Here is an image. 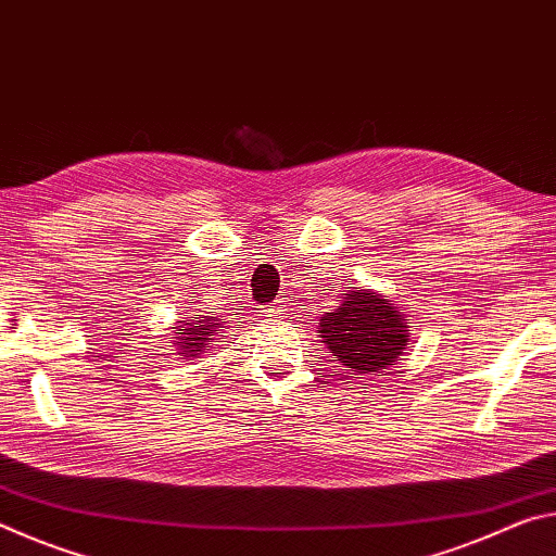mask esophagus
<instances>
[{
	"label": "esophagus",
	"instance_id": "obj_1",
	"mask_svg": "<svg viewBox=\"0 0 556 556\" xmlns=\"http://www.w3.org/2000/svg\"><path fill=\"white\" fill-rule=\"evenodd\" d=\"M281 312H285V306H281V301H271V304L265 308L267 316H281Z\"/></svg>",
	"mask_w": 556,
	"mask_h": 556
}]
</instances>
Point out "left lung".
<instances>
[{"label": "left lung", "instance_id": "8db88e82", "mask_svg": "<svg viewBox=\"0 0 556 556\" xmlns=\"http://www.w3.org/2000/svg\"><path fill=\"white\" fill-rule=\"evenodd\" d=\"M407 318L388 299L361 287H348L338 306L318 324L326 343L351 375H372L394 365L409 343Z\"/></svg>", "mask_w": 556, "mask_h": 556}]
</instances>
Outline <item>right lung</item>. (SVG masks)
I'll use <instances>...</instances> for the list:
<instances>
[{"label":"right lung","mask_w":556,"mask_h":556,"mask_svg":"<svg viewBox=\"0 0 556 556\" xmlns=\"http://www.w3.org/2000/svg\"><path fill=\"white\" fill-rule=\"evenodd\" d=\"M205 313H211L212 316L205 317ZM223 318H215L213 312L193 308L186 321H178V331H181L176 336L178 355H184V361H188V357H199L203 351H208L211 343L215 341V331H223Z\"/></svg>","instance_id":"1"}]
</instances>
